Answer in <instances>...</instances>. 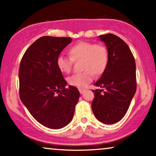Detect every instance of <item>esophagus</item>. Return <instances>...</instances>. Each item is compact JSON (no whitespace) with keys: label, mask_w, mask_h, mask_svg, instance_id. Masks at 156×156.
I'll list each match as a JSON object with an SVG mask.
<instances>
[{"label":"esophagus","mask_w":156,"mask_h":156,"mask_svg":"<svg viewBox=\"0 0 156 156\" xmlns=\"http://www.w3.org/2000/svg\"><path fill=\"white\" fill-rule=\"evenodd\" d=\"M79 91H80V92L81 94H82L84 93L86 90H85L84 89H79Z\"/></svg>","instance_id":"obj_1"}]
</instances>
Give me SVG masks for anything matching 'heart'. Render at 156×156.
Returning a JSON list of instances; mask_svg holds the SVG:
<instances>
[{
    "mask_svg": "<svg viewBox=\"0 0 156 156\" xmlns=\"http://www.w3.org/2000/svg\"><path fill=\"white\" fill-rule=\"evenodd\" d=\"M71 57L59 55L57 58V66L63 73H69L72 67L73 60L82 59V73L74 74L68 79L72 86L84 87L94 79V73L101 74L105 70L108 62L107 50L101 44L90 42H80L69 50Z\"/></svg>",
    "mask_w": 156,
    "mask_h": 156,
    "instance_id": "heart-1",
    "label": "heart"
}]
</instances>
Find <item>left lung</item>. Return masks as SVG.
<instances>
[{
    "instance_id": "left-lung-1",
    "label": "left lung",
    "mask_w": 156,
    "mask_h": 156,
    "mask_svg": "<svg viewBox=\"0 0 156 156\" xmlns=\"http://www.w3.org/2000/svg\"><path fill=\"white\" fill-rule=\"evenodd\" d=\"M99 37L107 48L108 62L94 85L105 90H92L91 108L99 121L113 124L125 116L136 93V62L129 46L118 36L108 33Z\"/></svg>"
}]
</instances>
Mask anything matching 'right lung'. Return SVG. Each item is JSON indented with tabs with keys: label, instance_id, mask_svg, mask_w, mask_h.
I'll list each match as a JSON object with an SVG mask.
<instances>
[{
	"label": "right lung",
	"instance_id": "obj_1",
	"mask_svg": "<svg viewBox=\"0 0 156 156\" xmlns=\"http://www.w3.org/2000/svg\"><path fill=\"white\" fill-rule=\"evenodd\" d=\"M71 37L43 36L25 51L19 68L21 101L36 121L59 129L71 122L80 94L67 83L57 66V58Z\"/></svg>",
	"mask_w": 156,
	"mask_h": 156
}]
</instances>
